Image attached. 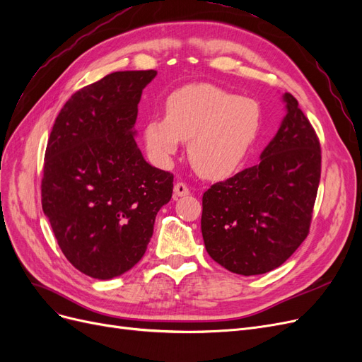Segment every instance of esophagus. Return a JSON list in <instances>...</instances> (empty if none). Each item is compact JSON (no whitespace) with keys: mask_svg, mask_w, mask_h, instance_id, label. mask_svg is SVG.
<instances>
[{"mask_svg":"<svg viewBox=\"0 0 362 362\" xmlns=\"http://www.w3.org/2000/svg\"><path fill=\"white\" fill-rule=\"evenodd\" d=\"M189 193H190L189 187L184 182H177V184H175V187H173V198L175 199L182 198V196H187Z\"/></svg>","mask_w":362,"mask_h":362,"instance_id":"esophagus-1","label":"esophagus"}]
</instances>
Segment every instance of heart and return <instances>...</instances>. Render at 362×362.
Masks as SVG:
<instances>
[{
  "mask_svg": "<svg viewBox=\"0 0 362 362\" xmlns=\"http://www.w3.org/2000/svg\"><path fill=\"white\" fill-rule=\"evenodd\" d=\"M261 105L250 98L206 83L182 86L166 100V117H151L144 127L146 149L160 166L189 140L193 169L208 180H223L242 166L258 139Z\"/></svg>",
  "mask_w": 362,
  "mask_h": 362,
  "instance_id": "heart-1",
  "label": "heart"
}]
</instances>
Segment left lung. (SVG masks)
I'll use <instances>...</instances> for the list:
<instances>
[{
  "label": "left lung",
  "instance_id": "left-lung-1",
  "mask_svg": "<svg viewBox=\"0 0 362 362\" xmlns=\"http://www.w3.org/2000/svg\"><path fill=\"white\" fill-rule=\"evenodd\" d=\"M286 116L259 163L211 185L202 196L205 249L237 275L284 264L308 235L320 182V144L290 93Z\"/></svg>",
  "mask_w": 362,
  "mask_h": 362
}]
</instances>
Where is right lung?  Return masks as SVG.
Returning <instances> with one entry per match:
<instances>
[{
  "mask_svg": "<svg viewBox=\"0 0 362 362\" xmlns=\"http://www.w3.org/2000/svg\"><path fill=\"white\" fill-rule=\"evenodd\" d=\"M157 71H124L75 92L48 139L42 208L71 264L113 279L145 255L173 175L136 144L137 105Z\"/></svg>",
  "mask_w": 362,
  "mask_h": 362,
  "instance_id": "right-lung-1",
  "label": "right lung"
}]
</instances>
